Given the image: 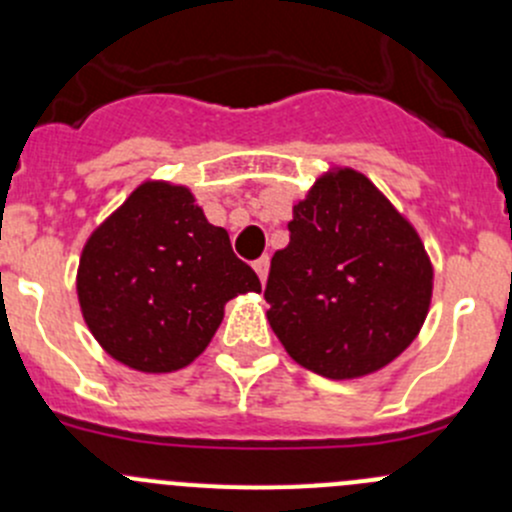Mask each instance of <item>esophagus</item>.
I'll return each instance as SVG.
<instances>
[{"instance_id": "34e87169", "label": "esophagus", "mask_w": 512, "mask_h": 512, "mask_svg": "<svg viewBox=\"0 0 512 512\" xmlns=\"http://www.w3.org/2000/svg\"><path fill=\"white\" fill-rule=\"evenodd\" d=\"M252 267H255L257 277H260L262 282H267V275H270V257H267V255L260 257V260H257Z\"/></svg>"}]
</instances>
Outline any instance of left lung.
<instances>
[{"instance_id": "1", "label": "left lung", "mask_w": 512, "mask_h": 512, "mask_svg": "<svg viewBox=\"0 0 512 512\" xmlns=\"http://www.w3.org/2000/svg\"><path fill=\"white\" fill-rule=\"evenodd\" d=\"M431 294L416 227L354 168L327 170L294 205L265 287L287 354L334 381L391 364L421 332Z\"/></svg>"}]
</instances>
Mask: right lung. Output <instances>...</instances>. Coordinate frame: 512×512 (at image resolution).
I'll use <instances>...</instances> for the list:
<instances>
[{
  "label": "right lung",
  "instance_id": "1",
  "mask_svg": "<svg viewBox=\"0 0 512 512\" xmlns=\"http://www.w3.org/2000/svg\"><path fill=\"white\" fill-rule=\"evenodd\" d=\"M262 292L230 235L208 223L185 185L146 180L91 232L76 272L81 314L121 364L168 374L198 359L225 304Z\"/></svg>",
  "mask_w": 512,
  "mask_h": 512
}]
</instances>
